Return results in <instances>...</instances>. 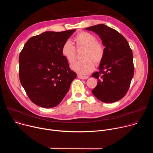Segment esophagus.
<instances>
[{"label": "esophagus", "instance_id": "34e87169", "mask_svg": "<svg viewBox=\"0 0 153 153\" xmlns=\"http://www.w3.org/2000/svg\"><path fill=\"white\" fill-rule=\"evenodd\" d=\"M77 77H78V78H79L80 79H86L88 78V76H83L81 75H77Z\"/></svg>", "mask_w": 153, "mask_h": 153}]
</instances>
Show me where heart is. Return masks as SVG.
I'll list each match as a JSON object with an SVG mask.
<instances>
[{
  "label": "heart",
  "mask_w": 153,
  "mask_h": 153,
  "mask_svg": "<svg viewBox=\"0 0 153 153\" xmlns=\"http://www.w3.org/2000/svg\"><path fill=\"white\" fill-rule=\"evenodd\" d=\"M77 48H85L82 54L83 59L76 62L71 65V69L80 75L90 73L94 68V64H99L104 55V47L101 43L97 42L96 37L88 32L82 31L75 38ZM76 48L70 40H67L62 45V56L70 63L74 62L76 59Z\"/></svg>",
  "instance_id": "1"
}]
</instances>
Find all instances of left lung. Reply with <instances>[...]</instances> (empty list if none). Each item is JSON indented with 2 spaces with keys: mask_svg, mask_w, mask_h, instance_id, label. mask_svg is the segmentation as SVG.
<instances>
[{
  "mask_svg": "<svg viewBox=\"0 0 153 153\" xmlns=\"http://www.w3.org/2000/svg\"><path fill=\"white\" fill-rule=\"evenodd\" d=\"M86 30L96 33L105 47L99 71L92 74L98 80L92 93L101 102H117L126 94L134 76L132 50L121 34L104 24Z\"/></svg>",
  "mask_w": 153,
  "mask_h": 153,
  "instance_id": "8db88e82",
  "label": "left lung"
}]
</instances>
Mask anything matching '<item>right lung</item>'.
<instances>
[{
  "mask_svg": "<svg viewBox=\"0 0 153 153\" xmlns=\"http://www.w3.org/2000/svg\"><path fill=\"white\" fill-rule=\"evenodd\" d=\"M76 30L45 31L31 37L19 57V79L30 99L43 108L58 105L77 74L61 50Z\"/></svg>",
  "mask_w": 153,
  "mask_h": 153,
  "instance_id": "obj_1",
  "label": "right lung"
}]
</instances>
